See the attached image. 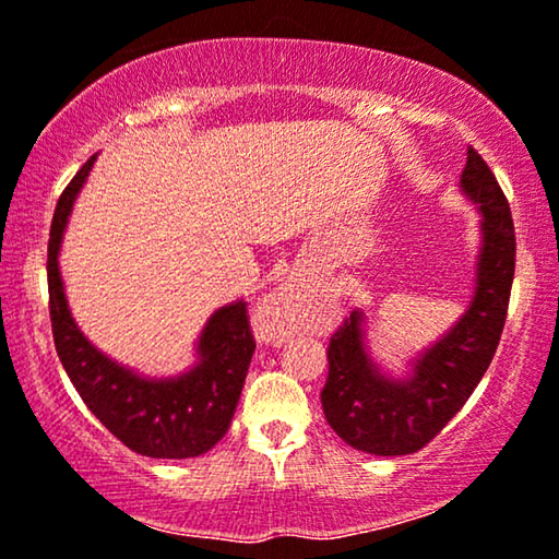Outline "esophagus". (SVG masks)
<instances>
[{
    "label": "esophagus",
    "instance_id": "esophagus-1",
    "mask_svg": "<svg viewBox=\"0 0 559 559\" xmlns=\"http://www.w3.org/2000/svg\"><path fill=\"white\" fill-rule=\"evenodd\" d=\"M300 293L293 285H285L266 297L257 308V328L270 338H285L295 331V310Z\"/></svg>",
    "mask_w": 559,
    "mask_h": 559
}]
</instances>
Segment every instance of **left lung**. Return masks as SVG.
I'll return each mask as SVG.
<instances>
[{"label":"left lung","instance_id":"8db88e82","mask_svg":"<svg viewBox=\"0 0 559 559\" xmlns=\"http://www.w3.org/2000/svg\"><path fill=\"white\" fill-rule=\"evenodd\" d=\"M461 190L480 213V247L468 308L445 335L394 377L373 361L366 312L354 310L328 346L320 392L328 425L350 448L371 455H409L453 419L491 364L507 323L514 282V221L484 157L468 147Z\"/></svg>","mask_w":559,"mask_h":559}]
</instances>
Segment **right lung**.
<instances>
[{"label":"right lung","instance_id":"right-lung-1","mask_svg":"<svg viewBox=\"0 0 559 559\" xmlns=\"http://www.w3.org/2000/svg\"><path fill=\"white\" fill-rule=\"evenodd\" d=\"M94 163L96 155L68 182L50 226L48 289L60 364L98 423L129 450L167 461L203 455L231 425L254 356L247 302L213 312L198 335L195 364L178 377H144L98 350L75 325L58 264L68 218Z\"/></svg>","mask_w":559,"mask_h":559}]
</instances>
